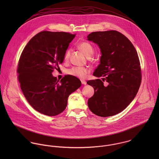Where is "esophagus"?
<instances>
[{"mask_svg": "<svg viewBox=\"0 0 159 159\" xmlns=\"http://www.w3.org/2000/svg\"><path fill=\"white\" fill-rule=\"evenodd\" d=\"M81 83H82L83 84H84V85H86V82L85 81H84V80H81Z\"/></svg>", "mask_w": 159, "mask_h": 159, "instance_id": "1", "label": "esophagus"}]
</instances>
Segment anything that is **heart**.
<instances>
[{
  "label": "heart",
  "mask_w": 159,
  "mask_h": 159,
  "mask_svg": "<svg viewBox=\"0 0 159 159\" xmlns=\"http://www.w3.org/2000/svg\"><path fill=\"white\" fill-rule=\"evenodd\" d=\"M78 48L88 58L91 57V56L93 54L94 49L93 46L91 45V44L88 42H82L80 43L78 45ZM70 54V50H67L64 57L66 61L68 60ZM89 71L90 70L88 68H85V67H73L68 70L67 73L68 75L71 76L77 77L80 79H84L87 76Z\"/></svg>",
  "instance_id": "obj_1"
}]
</instances>
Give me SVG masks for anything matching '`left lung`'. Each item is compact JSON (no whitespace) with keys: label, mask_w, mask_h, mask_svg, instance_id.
<instances>
[{"label":"left lung","mask_w":159,"mask_h":159,"mask_svg":"<svg viewBox=\"0 0 159 159\" xmlns=\"http://www.w3.org/2000/svg\"><path fill=\"white\" fill-rule=\"evenodd\" d=\"M87 38L100 48V64L93 75L102 80L87 82L94 89L88 107L98 116H112L125 109L138 91L141 80L138 56L131 42L117 31L92 32ZM103 81L107 82L106 85Z\"/></svg>","instance_id":"obj_1"}]
</instances>
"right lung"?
<instances>
[{"instance_id": "right-lung-1", "label": "right lung", "mask_w": 159, "mask_h": 159, "mask_svg": "<svg viewBox=\"0 0 159 159\" xmlns=\"http://www.w3.org/2000/svg\"><path fill=\"white\" fill-rule=\"evenodd\" d=\"M75 37L67 32L43 31L23 50L17 70L20 87L29 103L40 113L53 116L63 112L69 95L81 86L76 77L66 75L59 81L52 74L63 62Z\"/></svg>"}]
</instances>
